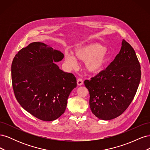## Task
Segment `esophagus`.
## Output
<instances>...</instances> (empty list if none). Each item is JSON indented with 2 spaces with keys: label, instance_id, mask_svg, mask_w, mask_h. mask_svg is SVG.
I'll use <instances>...</instances> for the list:
<instances>
[{
  "label": "esophagus",
  "instance_id": "esophagus-1",
  "mask_svg": "<svg viewBox=\"0 0 150 150\" xmlns=\"http://www.w3.org/2000/svg\"><path fill=\"white\" fill-rule=\"evenodd\" d=\"M77 84H78V86H81L83 84V80L81 78H79L78 80H77Z\"/></svg>",
  "mask_w": 150,
  "mask_h": 150
}]
</instances>
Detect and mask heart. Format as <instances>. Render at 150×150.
<instances>
[{"label":"heart","mask_w":150,"mask_h":150,"mask_svg":"<svg viewBox=\"0 0 150 150\" xmlns=\"http://www.w3.org/2000/svg\"><path fill=\"white\" fill-rule=\"evenodd\" d=\"M74 55L66 53L65 62L71 67L75 68L77 59L84 62V67L89 73L96 74L101 71L108 61V50L98 43L89 44L75 50Z\"/></svg>","instance_id":"obj_1"}]
</instances>
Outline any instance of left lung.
I'll return each instance as SVG.
<instances>
[{
	"label": "left lung",
	"mask_w": 150,
	"mask_h": 150,
	"mask_svg": "<svg viewBox=\"0 0 150 150\" xmlns=\"http://www.w3.org/2000/svg\"><path fill=\"white\" fill-rule=\"evenodd\" d=\"M140 69L134 50L122 39L119 54L106 69L91 80L84 81L93 114L103 120L120 116L137 91L142 75Z\"/></svg>",
	"instance_id": "obj_1"
}]
</instances>
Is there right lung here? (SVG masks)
<instances>
[{"mask_svg":"<svg viewBox=\"0 0 150 150\" xmlns=\"http://www.w3.org/2000/svg\"><path fill=\"white\" fill-rule=\"evenodd\" d=\"M64 54L42 42L29 44L17 52L11 66L16 98L25 111L45 121L64 112L67 98L77 86L76 77L55 62Z\"/></svg>","mask_w":150,"mask_h":150,"instance_id":"right-lung-1","label":"right lung"}]
</instances>
